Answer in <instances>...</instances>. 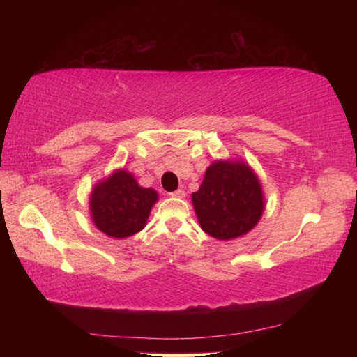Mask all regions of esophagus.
<instances>
[{
	"label": "esophagus",
	"instance_id": "esophagus-1",
	"mask_svg": "<svg viewBox=\"0 0 357 357\" xmlns=\"http://www.w3.org/2000/svg\"><path fill=\"white\" fill-rule=\"evenodd\" d=\"M170 196H172V198H179V199H183V198H185V192L183 190V188H178V190L172 192V193H170Z\"/></svg>",
	"mask_w": 357,
	"mask_h": 357
}]
</instances>
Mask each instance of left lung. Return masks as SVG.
<instances>
[{
    "mask_svg": "<svg viewBox=\"0 0 357 357\" xmlns=\"http://www.w3.org/2000/svg\"><path fill=\"white\" fill-rule=\"evenodd\" d=\"M192 202L201 229L218 241L252 231L265 210L262 184L242 159H219L206 170Z\"/></svg>",
    "mask_w": 357,
    "mask_h": 357,
    "instance_id": "1",
    "label": "left lung"
}]
</instances>
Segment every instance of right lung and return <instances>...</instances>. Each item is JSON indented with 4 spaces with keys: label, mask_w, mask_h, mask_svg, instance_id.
Wrapping results in <instances>:
<instances>
[{
    "label": "right lung",
    "mask_w": 357,
    "mask_h": 357,
    "mask_svg": "<svg viewBox=\"0 0 357 357\" xmlns=\"http://www.w3.org/2000/svg\"><path fill=\"white\" fill-rule=\"evenodd\" d=\"M158 199L155 188L141 187L133 173L116 169L98 181L90 192V219L110 238H130L146 227Z\"/></svg>",
    "instance_id": "obj_1"
}]
</instances>
